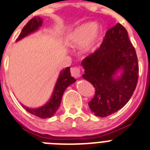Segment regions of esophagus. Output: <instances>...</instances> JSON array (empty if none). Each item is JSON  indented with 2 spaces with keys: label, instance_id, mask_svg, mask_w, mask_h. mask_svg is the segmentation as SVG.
<instances>
[{
  "label": "esophagus",
  "instance_id": "1",
  "mask_svg": "<svg viewBox=\"0 0 150 150\" xmlns=\"http://www.w3.org/2000/svg\"><path fill=\"white\" fill-rule=\"evenodd\" d=\"M71 74L73 77L79 78L81 76V69L79 67H73L71 69Z\"/></svg>",
  "mask_w": 150,
  "mask_h": 150
}]
</instances>
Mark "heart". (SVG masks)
<instances>
[{"label": "heart", "instance_id": "obj_1", "mask_svg": "<svg viewBox=\"0 0 150 150\" xmlns=\"http://www.w3.org/2000/svg\"><path fill=\"white\" fill-rule=\"evenodd\" d=\"M101 35V29L94 22L82 24L76 27L69 35V44L73 47H79L84 44L86 52L93 51L96 47Z\"/></svg>", "mask_w": 150, "mask_h": 150}]
</instances>
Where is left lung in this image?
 <instances>
[{
  "label": "left lung",
  "instance_id": "1",
  "mask_svg": "<svg viewBox=\"0 0 150 150\" xmlns=\"http://www.w3.org/2000/svg\"><path fill=\"white\" fill-rule=\"evenodd\" d=\"M81 65L85 69L82 77L96 89L88 105L96 116L112 115L129 102L138 82L139 63L127 31L121 24L107 31L99 48L84 58ZM119 70L122 75L115 78Z\"/></svg>",
  "mask_w": 150,
  "mask_h": 150
}]
</instances>
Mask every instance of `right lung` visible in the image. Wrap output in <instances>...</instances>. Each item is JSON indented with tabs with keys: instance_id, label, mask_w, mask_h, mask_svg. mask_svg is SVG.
Instances as JSON below:
<instances>
[{
	"instance_id": "add662e5",
	"label": "right lung",
	"mask_w": 150,
	"mask_h": 150,
	"mask_svg": "<svg viewBox=\"0 0 150 150\" xmlns=\"http://www.w3.org/2000/svg\"><path fill=\"white\" fill-rule=\"evenodd\" d=\"M41 25H42V19L41 18L39 17L33 18L23 28L22 31L17 39V41L22 39L23 38L30 35L31 33L37 31ZM75 81L76 80L71 76L70 67H67L61 71L55 86H54L52 98L44 106H41L38 109H30V108L25 107L24 105H23V107L28 112L41 119H47V118L52 117L59 108L64 90L71 84L74 83Z\"/></svg>"
}]
</instances>
